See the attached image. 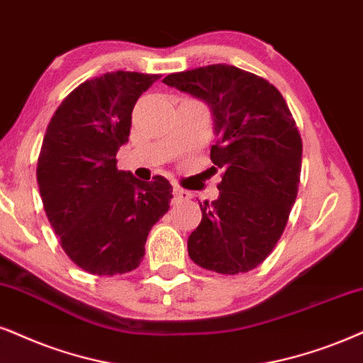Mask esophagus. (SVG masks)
<instances>
[{
	"label": "esophagus",
	"mask_w": 363,
	"mask_h": 363,
	"mask_svg": "<svg viewBox=\"0 0 363 363\" xmlns=\"http://www.w3.org/2000/svg\"><path fill=\"white\" fill-rule=\"evenodd\" d=\"M172 196H174V201H176V203H179V201H187V199H191V197H192L189 191L181 189V187H174Z\"/></svg>",
	"instance_id": "esophagus-1"
}]
</instances>
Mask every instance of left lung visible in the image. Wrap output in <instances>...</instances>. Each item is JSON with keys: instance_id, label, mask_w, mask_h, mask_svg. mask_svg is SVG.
<instances>
[{"instance_id": "left-lung-1", "label": "left lung", "mask_w": 363, "mask_h": 363, "mask_svg": "<svg viewBox=\"0 0 363 363\" xmlns=\"http://www.w3.org/2000/svg\"><path fill=\"white\" fill-rule=\"evenodd\" d=\"M162 82L208 105L211 160L224 171L218 199L199 203L203 219L187 240L189 258L216 273L250 272L272 253L298 194L301 137L290 108L269 82L231 65Z\"/></svg>"}]
</instances>
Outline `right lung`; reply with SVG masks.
<instances>
[{
	"mask_svg": "<svg viewBox=\"0 0 363 363\" xmlns=\"http://www.w3.org/2000/svg\"><path fill=\"white\" fill-rule=\"evenodd\" d=\"M159 75L112 72L86 80L60 104L41 144L36 181L45 213L63 251L99 277L132 272L145 241L167 213L172 186L118 171L132 110Z\"/></svg>",
	"mask_w": 363,
	"mask_h": 363,
	"instance_id": "1",
	"label": "right lung"
}]
</instances>
